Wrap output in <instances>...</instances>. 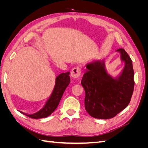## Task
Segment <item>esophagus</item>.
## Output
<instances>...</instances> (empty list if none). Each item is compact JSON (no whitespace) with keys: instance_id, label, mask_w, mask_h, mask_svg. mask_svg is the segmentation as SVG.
<instances>
[{"instance_id":"obj_1","label":"esophagus","mask_w":148,"mask_h":148,"mask_svg":"<svg viewBox=\"0 0 148 148\" xmlns=\"http://www.w3.org/2000/svg\"><path fill=\"white\" fill-rule=\"evenodd\" d=\"M80 75H81V69H80L79 67L76 66V67H74L73 70H71L70 76L71 78H77L79 77Z\"/></svg>"}]
</instances>
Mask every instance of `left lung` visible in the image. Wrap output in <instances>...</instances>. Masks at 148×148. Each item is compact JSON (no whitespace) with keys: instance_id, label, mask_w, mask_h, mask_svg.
<instances>
[{"instance_id":"obj_1","label":"left lung","mask_w":148,"mask_h":148,"mask_svg":"<svg viewBox=\"0 0 148 148\" xmlns=\"http://www.w3.org/2000/svg\"><path fill=\"white\" fill-rule=\"evenodd\" d=\"M116 52L120 53V60L125 63L117 77H113L107 72L106 59L86 65L87 71L81 84L85 91V109L94 118H113L130 102L135 85L132 60L123 49Z\"/></svg>"}]
</instances>
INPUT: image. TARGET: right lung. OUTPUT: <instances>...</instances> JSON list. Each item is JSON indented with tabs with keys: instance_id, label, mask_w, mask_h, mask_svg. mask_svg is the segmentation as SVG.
<instances>
[{
	"instance_id": "1",
	"label": "right lung",
	"mask_w": 148,
	"mask_h": 148,
	"mask_svg": "<svg viewBox=\"0 0 148 148\" xmlns=\"http://www.w3.org/2000/svg\"><path fill=\"white\" fill-rule=\"evenodd\" d=\"M69 75L70 72L67 71L57 76L56 78L55 86L52 92L46 101L45 105L41 110L33 114H28L19 110L20 112L34 119L45 118L50 115L59 105L65 89L70 83Z\"/></svg>"
}]
</instances>
